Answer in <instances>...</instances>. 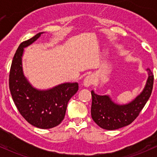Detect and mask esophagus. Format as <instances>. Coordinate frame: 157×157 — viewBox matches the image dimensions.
Returning <instances> with one entry per match:
<instances>
[{
  "label": "esophagus",
  "instance_id": "1",
  "mask_svg": "<svg viewBox=\"0 0 157 157\" xmlns=\"http://www.w3.org/2000/svg\"><path fill=\"white\" fill-rule=\"evenodd\" d=\"M93 80H94V78H93V76H87V77L84 79V80H83V86L86 88L90 87V86L93 83Z\"/></svg>",
  "mask_w": 157,
  "mask_h": 157
}]
</instances>
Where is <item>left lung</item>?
<instances>
[{
  "label": "left lung",
  "instance_id": "8db88e82",
  "mask_svg": "<svg viewBox=\"0 0 157 157\" xmlns=\"http://www.w3.org/2000/svg\"><path fill=\"white\" fill-rule=\"evenodd\" d=\"M147 80L143 90L133 100L125 104H118L109 95L100 96L91 91V116L100 128L105 130H116L131 124L148 101L153 85V75L147 69Z\"/></svg>",
  "mask_w": 157,
  "mask_h": 157
}]
</instances>
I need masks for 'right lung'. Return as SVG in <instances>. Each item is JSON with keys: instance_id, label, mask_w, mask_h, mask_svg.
I'll list each match as a JSON object with an SVG mask.
<instances>
[{"instance_id": "add662e5", "label": "right lung", "mask_w": 157, "mask_h": 157, "mask_svg": "<svg viewBox=\"0 0 157 157\" xmlns=\"http://www.w3.org/2000/svg\"><path fill=\"white\" fill-rule=\"evenodd\" d=\"M45 32L22 42L11 64L9 87L13 100L22 116L32 125L49 129L58 125L65 115L68 101L78 90V83H63L40 90L33 86L23 73L24 48L34 43Z\"/></svg>"}]
</instances>
